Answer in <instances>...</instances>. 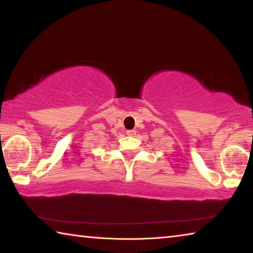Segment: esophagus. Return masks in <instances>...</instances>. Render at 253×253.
<instances>
[{
    "instance_id": "obj_1",
    "label": "esophagus",
    "mask_w": 253,
    "mask_h": 253,
    "mask_svg": "<svg viewBox=\"0 0 253 253\" xmlns=\"http://www.w3.org/2000/svg\"><path fill=\"white\" fill-rule=\"evenodd\" d=\"M127 135L128 136H135L136 135V130H134V129H130V130H127Z\"/></svg>"
}]
</instances>
